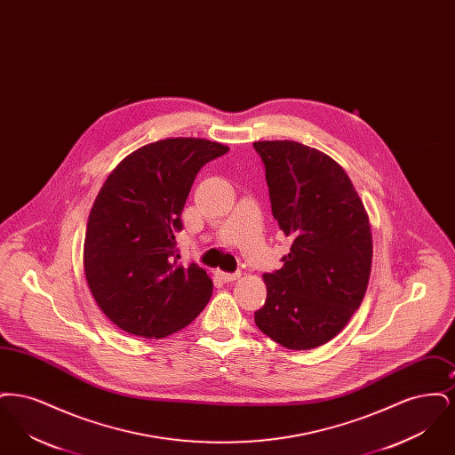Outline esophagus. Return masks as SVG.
<instances>
[{
	"instance_id": "esophagus-1",
	"label": "esophagus",
	"mask_w": 455,
	"mask_h": 455,
	"mask_svg": "<svg viewBox=\"0 0 455 455\" xmlns=\"http://www.w3.org/2000/svg\"><path fill=\"white\" fill-rule=\"evenodd\" d=\"M218 276L225 283H232L240 278V273H221V271H218Z\"/></svg>"
}]
</instances>
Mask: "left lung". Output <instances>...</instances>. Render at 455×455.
Here are the masks:
<instances>
[{"label": "left lung", "instance_id": "1", "mask_svg": "<svg viewBox=\"0 0 455 455\" xmlns=\"http://www.w3.org/2000/svg\"><path fill=\"white\" fill-rule=\"evenodd\" d=\"M271 212L293 243L262 276L267 297L254 321L288 349L331 341L363 302L371 269L365 206L343 167L299 141H256Z\"/></svg>", "mask_w": 455, "mask_h": 455}]
</instances>
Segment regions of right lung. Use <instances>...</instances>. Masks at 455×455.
<instances>
[{"label": "right lung", "mask_w": 455, "mask_h": 455, "mask_svg": "<svg viewBox=\"0 0 455 455\" xmlns=\"http://www.w3.org/2000/svg\"><path fill=\"white\" fill-rule=\"evenodd\" d=\"M228 152L204 138H167L130 153L90 210L84 243L88 288L112 324L160 339L191 324L213 282L182 264L175 232L199 169Z\"/></svg>", "instance_id": "1"}]
</instances>
